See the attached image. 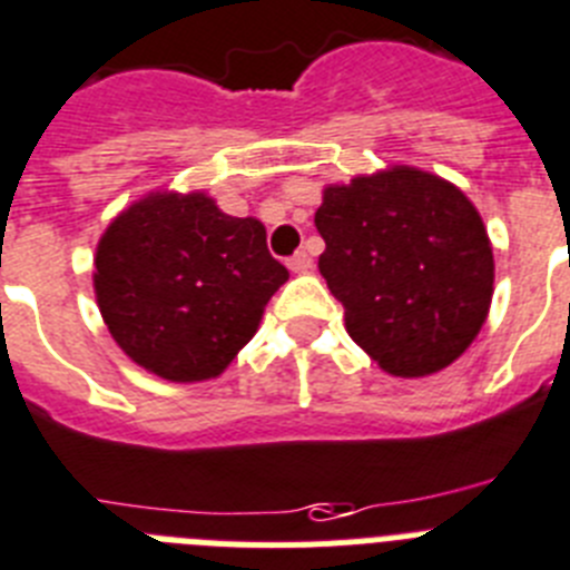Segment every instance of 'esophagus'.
Listing matches in <instances>:
<instances>
[{"label":"esophagus","instance_id":"34e87169","mask_svg":"<svg viewBox=\"0 0 570 570\" xmlns=\"http://www.w3.org/2000/svg\"><path fill=\"white\" fill-rule=\"evenodd\" d=\"M286 266H289V269H293L295 275H304V272L313 269V257H309L307 252H295V255L289 257V261H286Z\"/></svg>","mask_w":570,"mask_h":570}]
</instances>
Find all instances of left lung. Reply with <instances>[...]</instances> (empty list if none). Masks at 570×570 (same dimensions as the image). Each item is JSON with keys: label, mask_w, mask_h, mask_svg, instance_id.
Masks as SVG:
<instances>
[{"label": "left lung", "mask_w": 570, "mask_h": 570, "mask_svg": "<svg viewBox=\"0 0 570 570\" xmlns=\"http://www.w3.org/2000/svg\"><path fill=\"white\" fill-rule=\"evenodd\" d=\"M318 269L342 301L353 342L391 376L452 365L492 301L484 219L452 181L396 165L324 188Z\"/></svg>", "instance_id": "obj_1"}]
</instances>
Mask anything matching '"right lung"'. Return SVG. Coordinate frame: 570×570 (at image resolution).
<instances>
[{"mask_svg":"<svg viewBox=\"0 0 570 570\" xmlns=\"http://www.w3.org/2000/svg\"><path fill=\"white\" fill-rule=\"evenodd\" d=\"M95 298L127 356L170 382L214 380L257 333L289 272L255 217H228L203 190H156L109 223Z\"/></svg>","mask_w":570,"mask_h":570,"instance_id":"right-lung-1","label":"right lung"}]
</instances>
